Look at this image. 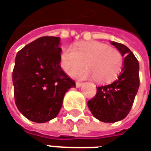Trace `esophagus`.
I'll list each match as a JSON object with an SVG mask.
<instances>
[{"label": "esophagus", "mask_w": 151, "mask_h": 151, "mask_svg": "<svg viewBox=\"0 0 151 151\" xmlns=\"http://www.w3.org/2000/svg\"><path fill=\"white\" fill-rule=\"evenodd\" d=\"M82 85H83V83H78V82H77V83H76V87H77V88H80Z\"/></svg>", "instance_id": "1"}]
</instances>
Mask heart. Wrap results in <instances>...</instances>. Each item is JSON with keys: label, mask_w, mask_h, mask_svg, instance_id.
Here are the masks:
<instances>
[{"label": "heart", "mask_w": 151, "mask_h": 151, "mask_svg": "<svg viewBox=\"0 0 151 151\" xmlns=\"http://www.w3.org/2000/svg\"><path fill=\"white\" fill-rule=\"evenodd\" d=\"M84 64L86 69L74 74L78 79L96 78L99 83L114 79L122 69L124 58L119 50L99 42H84L68 47L60 58L62 68L73 75Z\"/></svg>", "instance_id": "heart-1"}]
</instances>
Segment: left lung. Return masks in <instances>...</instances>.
I'll list each match as a JSON object with an SVG mask.
<instances>
[{
	"label": "left lung",
	"instance_id": "1",
	"mask_svg": "<svg viewBox=\"0 0 151 151\" xmlns=\"http://www.w3.org/2000/svg\"><path fill=\"white\" fill-rule=\"evenodd\" d=\"M124 57V64L118 78L107 85L97 87V93L88 107L99 121L114 123L126 117L132 108L139 86V62L124 44L110 42Z\"/></svg>",
	"mask_w": 151,
	"mask_h": 151
}]
</instances>
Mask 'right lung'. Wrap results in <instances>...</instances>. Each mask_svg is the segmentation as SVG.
I'll return each mask as SVG.
<instances>
[{"instance_id":"obj_1","label":"right lung","mask_w":151,"mask_h":151,"mask_svg":"<svg viewBox=\"0 0 151 151\" xmlns=\"http://www.w3.org/2000/svg\"><path fill=\"white\" fill-rule=\"evenodd\" d=\"M60 37H42L16 56L12 73L17 107L27 119L45 123L57 117L64 95L75 83L61 68Z\"/></svg>"}]
</instances>
